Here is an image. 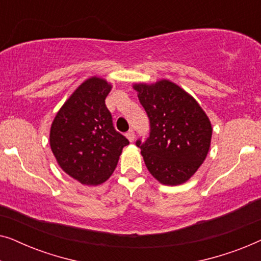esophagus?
Here are the masks:
<instances>
[{
    "mask_svg": "<svg viewBox=\"0 0 261 261\" xmlns=\"http://www.w3.org/2000/svg\"><path fill=\"white\" fill-rule=\"evenodd\" d=\"M126 137H127V139L128 140H129L130 142H133L134 141V139H135V134H134V130L133 129H129L126 133Z\"/></svg>",
    "mask_w": 261,
    "mask_h": 261,
    "instance_id": "34e87169",
    "label": "esophagus"
}]
</instances>
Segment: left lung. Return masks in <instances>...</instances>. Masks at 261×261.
Masks as SVG:
<instances>
[{
	"label": "left lung",
	"mask_w": 261,
	"mask_h": 261,
	"mask_svg": "<svg viewBox=\"0 0 261 261\" xmlns=\"http://www.w3.org/2000/svg\"><path fill=\"white\" fill-rule=\"evenodd\" d=\"M149 120L146 141L137 140L146 167L165 185L187 181L204 162L212 124L196 99L172 82L135 84Z\"/></svg>",
	"instance_id": "8db88e82"
}]
</instances>
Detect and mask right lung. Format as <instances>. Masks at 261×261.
<instances>
[{
	"instance_id": "obj_1",
	"label": "right lung",
	"mask_w": 261,
	"mask_h": 261,
	"mask_svg": "<svg viewBox=\"0 0 261 261\" xmlns=\"http://www.w3.org/2000/svg\"><path fill=\"white\" fill-rule=\"evenodd\" d=\"M112 85L91 77L77 88L57 114L49 145L59 166L80 183L98 185L112 176L129 144L113 124L106 106Z\"/></svg>"
}]
</instances>
